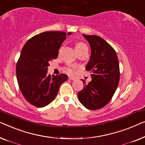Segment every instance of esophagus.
<instances>
[{"label": "esophagus", "instance_id": "34e87169", "mask_svg": "<svg viewBox=\"0 0 145 145\" xmlns=\"http://www.w3.org/2000/svg\"><path fill=\"white\" fill-rule=\"evenodd\" d=\"M68 79H70V80H75V77H72V76H69Z\"/></svg>", "mask_w": 145, "mask_h": 145}]
</instances>
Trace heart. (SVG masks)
<instances>
[{"label": "heart", "mask_w": 145, "mask_h": 145, "mask_svg": "<svg viewBox=\"0 0 145 145\" xmlns=\"http://www.w3.org/2000/svg\"><path fill=\"white\" fill-rule=\"evenodd\" d=\"M87 48V46L86 44H84L82 42H77L76 44H75V50H76L77 52H78L79 50H81L83 49H85V48ZM73 70H74V68H72V67H70V68H66V71L69 73H73Z\"/></svg>", "instance_id": "obj_1"}]
</instances>
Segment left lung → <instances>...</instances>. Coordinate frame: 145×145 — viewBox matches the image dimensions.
<instances>
[{
  "label": "left lung",
  "mask_w": 145,
  "mask_h": 145,
  "mask_svg": "<svg viewBox=\"0 0 145 145\" xmlns=\"http://www.w3.org/2000/svg\"><path fill=\"white\" fill-rule=\"evenodd\" d=\"M83 36L89 42L91 56L85 70L92 72L91 81L77 94L80 103L89 110H98L110 101L120 81L117 54L105 39L97 35Z\"/></svg>",
  "instance_id": "1"
}]
</instances>
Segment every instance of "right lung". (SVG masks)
I'll use <instances>...</instances> for the list:
<instances>
[{
    "instance_id": "obj_1",
    "label": "right lung",
    "mask_w": 145,
    "mask_h": 145,
    "mask_svg": "<svg viewBox=\"0 0 145 145\" xmlns=\"http://www.w3.org/2000/svg\"><path fill=\"white\" fill-rule=\"evenodd\" d=\"M68 34L46 31L36 35L26 42L16 65V77L20 91L30 104L38 108L54 101L60 85L68 75L47 74L49 62L56 59L61 44Z\"/></svg>"
}]
</instances>
